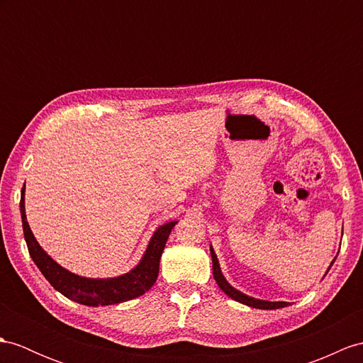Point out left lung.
Here are the masks:
<instances>
[{
    "instance_id": "left-lung-1",
    "label": "left lung",
    "mask_w": 363,
    "mask_h": 363,
    "mask_svg": "<svg viewBox=\"0 0 363 363\" xmlns=\"http://www.w3.org/2000/svg\"><path fill=\"white\" fill-rule=\"evenodd\" d=\"M211 257H212V274H214V279L217 281V285L220 286V289H222L228 297L234 298L235 302H240L243 305H248L251 308H259V309H279V308H285V306L289 305L288 302H268V300H259V298H254V297H250V296L240 293V291L229 285L228 281H226V279L223 277L222 271H220V264H218V260H217V255H216L214 250H212V246H211ZM334 260L331 262L330 268L333 267ZM330 268H328V271H330ZM328 271H326V272H328Z\"/></svg>"
}]
</instances>
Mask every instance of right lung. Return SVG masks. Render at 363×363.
I'll return each mask as SVG.
<instances>
[{
	"label": "right lung",
	"mask_w": 363,
	"mask_h": 363,
	"mask_svg": "<svg viewBox=\"0 0 363 363\" xmlns=\"http://www.w3.org/2000/svg\"><path fill=\"white\" fill-rule=\"evenodd\" d=\"M20 209L24 238L26 243H28L29 254L43 276L65 297L87 306H106L121 303L145 294L147 289H151L158 277V267H160V257L164 250L166 240L177 223L169 222L157 229L151 242L147 245L143 259L128 274H123V276L113 279H86L75 276V274L60 267L54 259H50L43 251L37 238L33 237L30 231L28 218H26L24 192L20 201Z\"/></svg>",
	"instance_id": "obj_1"
}]
</instances>
